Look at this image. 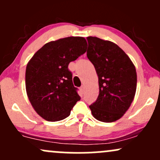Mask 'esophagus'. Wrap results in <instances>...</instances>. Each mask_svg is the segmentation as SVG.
Instances as JSON below:
<instances>
[{
    "label": "esophagus",
    "mask_w": 160,
    "mask_h": 160,
    "mask_svg": "<svg viewBox=\"0 0 160 160\" xmlns=\"http://www.w3.org/2000/svg\"><path fill=\"white\" fill-rule=\"evenodd\" d=\"M80 90H81L82 92H83L84 90H85V86H82L81 87H80Z\"/></svg>",
    "instance_id": "obj_1"
}]
</instances>
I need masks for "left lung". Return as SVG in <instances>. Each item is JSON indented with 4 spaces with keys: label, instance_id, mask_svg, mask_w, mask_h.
<instances>
[{
    "label": "left lung",
    "instance_id": "left-lung-1",
    "mask_svg": "<svg viewBox=\"0 0 160 160\" xmlns=\"http://www.w3.org/2000/svg\"><path fill=\"white\" fill-rule=\"evenodd\" d=\"M87 57L98 78L99 94L89 106L96 120L111 122L120 119L135 98L137 86L135 67L120 47L109 40L87 37Z\"/></svg>",
    "mask_w": 160,
    "mask_h": 160
}]
</instances>
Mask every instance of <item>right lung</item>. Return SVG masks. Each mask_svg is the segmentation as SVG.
<instances>
[{"label": "right lung", "instance_id": "1", "mask_svg": "<svg viewBox=\"0 0 160 160\" xmlns=\"http://www.w3.org/2000/svg\"><path fill=\"white\" fill-rule=\"evenodd\" d=\"M86 47L82 37L62 38L46 43L28 62L27 95L34 111L44 120H64L80 100L68 67L86 52Z\"/></svg>", "mask_w": 160, "mask_h": 160}]
</instances>
